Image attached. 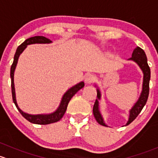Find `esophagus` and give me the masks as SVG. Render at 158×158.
I'll return each mask as SVG.
<instances>
[{"mask_svg": "<svg viewBox=\"0 0 158 158\" xmlns=\"http://www.w3.org/2000/svg\"><path fill=\"white\" fill-rule=\"evenodd\" d=\"M94 79H95V77H94L93 74H87V75L85 76V77H84V81H85V83L87 84H92L93 82L94 81Z\"/></svg>", "mask_w": 158, "mask_h": 158, "instance_id": "esophagus-1", "label": "esophagus"}]
</instances>
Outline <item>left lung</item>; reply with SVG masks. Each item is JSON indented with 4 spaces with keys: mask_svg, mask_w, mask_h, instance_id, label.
<instances>
[{
    "mask_svg": "<svg viewBox=\"0 0 158 158\" xmlns=\"http://www.w3.org/2000/svg\"><path fill=\"white\" fill-rule=\"evenodd\" d=\"M129 60H132L135 62L137 63L139 66L142 70L143 74H144V77H143V84H142V91L140 95V97L136 103L133 106L132 108L130 110L129 118H128V123L126 125H129L132 121L135 119L136 117L139 115L142 110L143 107L144 106L146 103H147L148 98L149 95V82H150L151 78V70L149 68L148 64V59L146 57L145 52L142 48L140 47H136L134 49L132 52L131 58H129ZM97 100H96L95 103L94 105V108H93V113L95 117L97 123L100 125H102L103 126H106L103 121V118L102 117L101 114L99 110V102L98 100H100L101 97V94L99 89H97Z\"/></svg>",
    "mask_w": 158,
    "mask_h": 158,
    "instance_id": "8db88e82",
    "label": "left lung"
}]
</instances>
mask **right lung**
<instances>
[{
	"label": "right lung",
	"instance_id": "add662e5",
	"mask_svg": "<svg viewBox=\"0 0 158 158\" xmlns=\"http://www.w3.org/2000/svg\"><path fill=\"white\" fill-rule=\"evenodd\" d=\"M52 41L48 39L45 38L44 36H34L31 37V38L27 39L25 41L23 42L20 45H19L17 48V51H16L15 55H14V62H13L12 65L10 68V79H11V90H12V97H13V101H14V104H15L16 107L17 108L18 111L20 113V114L24 117L27 120H28L30 123H34V124H38V125H47V124H51V123H56V122L59 121L61 118L63 117L64 113H65L66 110L68 105V103L72 98L73 96L77 92V91L81 90V88L84 87V83L83 81L80 82L79 84H76L75 86L72 87L70 88L65 94H64L61 100V103H60L59 106L57 109L56 111L54 113H51V114H40V115H30L27 114V113L23 112L19 108L18 105H17V100H16V95H15V88H14V71H15L16 66H17V61L19 55L23 52L24 49L27 48V46L30 44H35V43H51Z\"/></svg>",
	"mask_w": 158,
	"mask_h": 158
}]
</instances>
